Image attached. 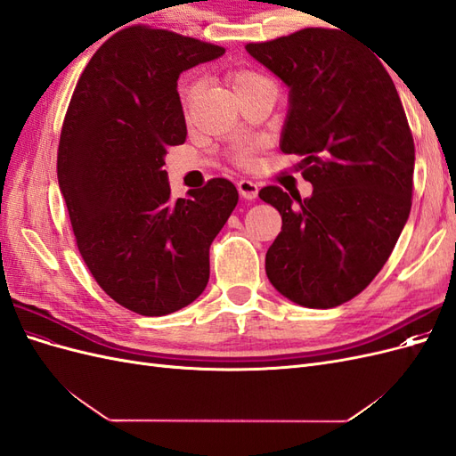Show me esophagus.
Instances as JSON below:
<instances>
[{
	"label": "esophagus",
	"mask_w": 456,
	"mask_h": 456,
	"mask_svg": "<svg viewBox=\"0 0 456 456\" xmlns=\"http://www.w3.org/2000/svg\"><path fill=\"white\" fill-rule=\"evenodd\" d=\"M238 191H240V196L245 198V200H255L258 196V184H255L253 181H245V178H241V181L238 183Z\"/></svg>",
	"instance_id": "esophagus-1"
}]
</instances>
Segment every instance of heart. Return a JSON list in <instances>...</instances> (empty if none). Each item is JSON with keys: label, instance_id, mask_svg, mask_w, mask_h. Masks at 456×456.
Returning a JSON list of instances; mask_svg holds the SVG:
<instances>
[{"label": "heart", "instance_id": "b5f03b06", "mask_svg": "<svg viewBox=\"0 0 456 456\" xmlns=\"http://www.w3.org/2000/svg\"><path fill=\"white\" fill-rule=\"evenodd\" d=\"M260 81H266V79L255 72H249V70H236L232 74V84L236 91L256 86V84H260ZM251 161H253L251 150L241 148L236 151V154H233V163L240 165V167H247V165H251Z\"/></svg>", "mask_w": 456, "mask_h": 456}]
</instances>
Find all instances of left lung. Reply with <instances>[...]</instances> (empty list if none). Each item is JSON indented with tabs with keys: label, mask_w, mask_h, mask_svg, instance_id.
<instances>
[{
	"label": "left lung",
	"mask_w": 456,
	"mask_h": 456,
	"mask_svg": "<svg viewBox=\"0 0 456 456\" xmlns=\"http://www.w3.org/2000/svg\"><path fill=\"white\" fill-rule=\"evenodd\" d=\"M245 49L289 87L280 148L302 158L297 169L314 186L306 200L258 191L283 223L266 275L300 306H340L375 280L411 213L415 142L403 104L382 62L342 28Z\"/></svg>",
	"instance_id": "left-lung-1"
}]
</instances>
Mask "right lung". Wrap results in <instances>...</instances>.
<instances>
[{
	"label": "right lung",
	"instance_id": "1",
	"mask_svg": "<svg viewBox=\"0 0 456 456\" xmlns=\"http://www.w3.org/2000/svg\"><path fill=\"white\" fill-rule=\"evenodd\" d=\"M224 47L134 24L96 49L68 104L59 186L81 258L118 305L167 315L209 281V247L238 205L226 178L171 200L165 154L186 141L176 79Z\"/></svg>",
	"mask_w": 456,
	"mask_h": 456
}]
</instances>
